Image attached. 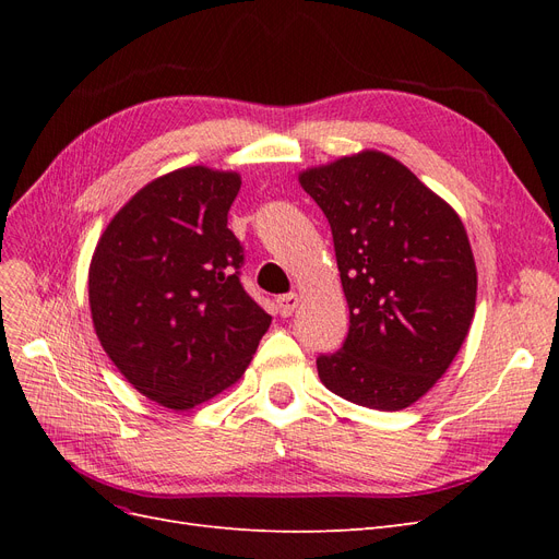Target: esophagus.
I'll return each instance as SVG.
<instances>
[{
  "label": "esophagus",
  "mask_w": 559,
  "mask_h": 559,
  "mask_svg": "<svg viewBox=\"0 0 559 559\" xmlns=\"http://www.w3.org/2000/svg\"><path fill=\"white\" fill-rule=\"evenodd\" d=\"M298 302H300L298 294H284L277 298V310L282 317H292L294 310L298 308Z\"/></svg>",
  "instance_id": "esophagus-1"
}]
</instances>
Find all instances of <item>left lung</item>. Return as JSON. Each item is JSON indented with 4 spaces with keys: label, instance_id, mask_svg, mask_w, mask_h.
<instances>
[{
    "label": "left lung",
    "instance_id": "left-lung-1",
    "mask_svg": "<svg viewBox=\"0 0 559 559\" xmlns=\"http://www.w3.org/2000/svg\"><path fill=\"white\" fill-rule=\"evenodd\" d=\"M298 181L326 214L349 308L343 347L317 359L333 394L408 408L466 341L478 275L460 214L382 151L310 167Z\"/></svg>",
    "mask_w": 559,
    "mask_h": 559
}]
</instances>
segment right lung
<instances>
[{"label":"right lung","instance_id":"1","mask_svg":"<svg viewBox=\"0 0 559 559\" xmlns=\"http://www.w3.org/2000/svg\"><path fill=\"white\" fill-rule=\"evenodd\" d=\"M238 173H167L134 193L99 238L88 300L114 366L146 399L191 411L238 382L270 326L240 284L228 228Z\"/></svg>","mask_w":559,"mask_h":559}]
</instances>
